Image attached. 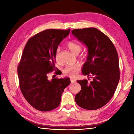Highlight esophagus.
<instances>
[{
	"label": "esophagus",
	"instance_id": "34e87169",
	"mask_svg": "<svg viewBox=\"0 0 134 134\" xmlns=\"http://www.w3.org/2000/svg\"><path fill=\"white\" fill-rule=\"evenodd\" d=\"M70 81H71V83H75L76 81V80H75V79H70Z\"/></svg>",
	"mask_w": 134,
	"mask_h": 134
}]
</instances>
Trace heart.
<instances>
[{
    "instance_id": "1",
    "label": "heart",
    "mask_w": 134,
    "mask_h": 134,
    "mask_svg": "<svg viewBox=\"0 0 134 134\" xmlns=\"http://www.w3.org/2000/svg\"><path fill=\"white\" fill-rule=\"evenodd\" d=\"M67 47L72 53L77 55L81 50V47L80 45L76 42L69 41L67 43ZM60 49L57 48L55 52V60L57 63H60ZM80 70V67L77 65H72L65 67L63 70V73L65 76L70 77H75L78 72Z\"/></svg>"
}]
</instances>
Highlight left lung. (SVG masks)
I'll list each match as a JSON object with an SVG mask.
<instances>
[{"label":"left lung","mask_w":134,"mask_h":134,"mask_svg":"<svg viewBox=\"0 0 134 134\" xmlns=\"http://www.w3.org/2000/svg\"><path fill=\"white\" fill-rule=\"evenodd\" d=\"M71 32L87 47L82 73L92 79L90 82L77 80L81 88L76 95V102L85 109H98L109 102L118 85L120 71L116 49L109 38L95 28L76 29Z\"/></svg>","instance_id":"left-lung-1"}]
</instances>
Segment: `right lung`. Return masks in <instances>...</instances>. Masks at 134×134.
Returning a JSON list of instances; mask_svg holds the SVG:
<instances>
[{"mask_svg": "<svg viewBox=\"0 0 134 134\" xmlns=\"http://www.w3.org/2000/svg\"><path fill=\"white\" fill-rule=\"evenodd\" d=\"M70 29H47L26 42L18 67L19 87L27 102L36 109L47 112L58 107L70 78L48 79L55 70V52ZM57 70H58L57 69ZM60 74V70L55 71Z\"/></svg>", "mask_w": 134, "mask_h": 134, "instance_id": "add662e5", "label": "right lung"}]
</instances>
